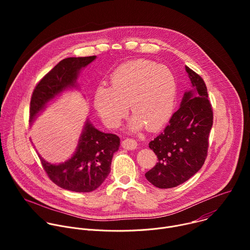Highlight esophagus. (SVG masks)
<instances>
[{"mask_svg": "<svg viewBox=\"0 0 250 250\" xmlns=\"http://www.w3.org/2000/svg\"><path fill=\"white\" fill-rule=\"evenodd\" d=\"M122 146L124 149L126 150H134L137 147V142L133 139L126 138L122 142Z\"/></svg>", "mask_w": 250, "mask_h": 250, "instance_id": "obj_1", "label": "esophagus"}]
</instances>
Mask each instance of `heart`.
I'll return each mask as SVG.
<instances>
[{"label":"heart","instance_id":"obj_1","mask_svg":"<svg viewBox=\"0 0 250 250\" xmlns=\"http://www.w3.org/2000/svg\"><path fill=\"white\" fill-rule=\"evenodd\" d=\"M111 88L99 86L94 93V108L102 122L117 128L130 110V131L147 126L150 131L163 127L171 119L178 97L173 71L154 61L139 59L119 66L111 75Z\"/></svg>","mask_w":250,"mask_h":250}]
</instances>
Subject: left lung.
Instances as JSON below:
<instances>
[{
    "label": "left lung",
    "mask_w": 250,
    "mask_h": 250,
    "mask_svg": "<svg viewBox=\"0 0 250 250\" xmlns=\"http://www.w3.org/2000/svg\"><path fill=\"white\" fill-rule=\"evenodd\" d=\"M191 89L184 93L179 109L162 133L149 142L158 162L146 172L149 183L160 189L174 188L203 166L212 126V110L204 80L186 66Z\"/></svg>",
    "instance_id": "obj_1"
}]
</instances>
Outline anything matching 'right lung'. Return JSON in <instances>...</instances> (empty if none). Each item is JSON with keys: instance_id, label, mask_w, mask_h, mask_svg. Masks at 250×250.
<instances>
[{"instance_id": "right-lung-1", "label": "right lung", "mask_w": 250, "mask_h": 250, "mask_svg": "<svg viewBox=\"0 0 250 250\" xmlns=\"http://www.w3.org/2000/svg\"><path fill=\"white\" fill-rule=\"evenodd\" d=\"M97 56L69 57L61 60L42 79L33 90L30 108V125L48 105L63 92L79 90L77 79L82 69ZM120 137L97 129L86 120L75 152L61 163L45 161L40 154L42 164L50 180L62 189L88 193L99 188L111 172L114 153L119 150Z\"/></svg>"}]
</instances>
